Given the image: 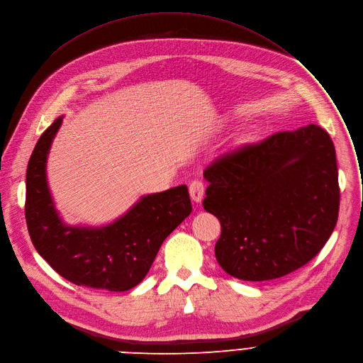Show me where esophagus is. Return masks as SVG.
Listing matches in <instances>:
<instances>
[{
	"mask_svg": "<svg viewBox=\"0 0 363 363\" xmlns=\"http://www.w3.org/2000/svg\"><path fill=\"white\" fill-rule=\"evenodd\" d=\"M204 189H206V185L203 181H192L189 184V195L191 199L195 201V203H200L203 200V195H204Z\"/></svg>",
	"mask_w": 363,
	"mask_h": 363,
	"instance_id": "esophagus-1",
	"label": "esophagus"
}]
</instances>
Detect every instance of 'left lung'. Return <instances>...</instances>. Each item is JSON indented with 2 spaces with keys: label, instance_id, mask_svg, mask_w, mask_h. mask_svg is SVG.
<instances>
[{
  "label": "left lung",
  "instance_id": "left-lung-1",
  "mask_svg": "<svg viewBox=\"0 0 363 363\" xmlns=\"http://www.w3.org/2000/svg\"><path fill=\"white\" fill-rule=\"evenodd\" d=\"M204 178V210L221 224L216 259L238 279L269 281L304 267L337 223L336 150L320 125L228 150Z\"/></svg>",
  "mask_w": 363,
  "mask_h": 363
}]
</instances>
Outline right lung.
<instances>
[{
	"label": "right lung",
	"mask_w": 363,
	"mask_h": 363,
	"mask_svg": "<svg viewBox=\"0 0 363 363\" xmlns=\"http://www.w3.org/2000/svg\"><path fill=\"white\" fill-rule=\"evenodd\" d=\"M62 117L48 127L33 150L26 174V223L39 255L65 279L95 289L127 291L149 272L163 243L191 214L186 185L143 199L101 228L65 225L46 182V159Z\"/></svg>",
	"instance_id": "right-lung-1"
}]
</instances>
